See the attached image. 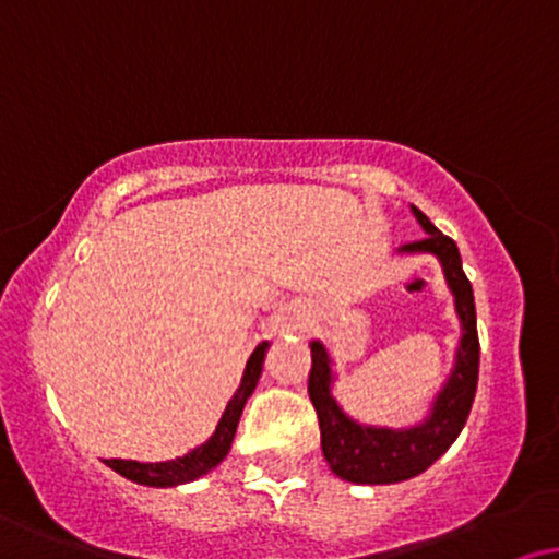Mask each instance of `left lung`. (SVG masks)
Returning <instances> with one entry per match:
<instances>
[{
	"mask_svg": "<svg viewBox=\"0 0 559 559\" xmlns=\"http://www.w3.org/2000/svg\"><path fill=\"white\" fill-rule=\"evenodd\" d=\"M415 221L426 230V239L404 243L400 254H433L439 260L444 281L454 297V312L460 320V344L454 352V365L444 386L436 391L431 409L420 423L407 428L365 426L355 420L333 396V357L325 344L310 342V400L318 409L320 447L325 463L338 478L349 484H400L428 471L463 431L471 415L473 396L478 386V331L473 286L463 271L460 249L449 236L413 207Z\"/></svg>",
	"mask_w": 559,
	"mask_h": 559,
	"instance_id": "left-lung-1",
	"label": "left lung"
}]
</instances>
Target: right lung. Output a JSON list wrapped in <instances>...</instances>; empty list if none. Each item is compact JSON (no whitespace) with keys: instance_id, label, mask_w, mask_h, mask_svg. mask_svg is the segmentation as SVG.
<instances>
[{"instance_id":"right-lung-1","label":"right lung","mask_w":559,"mask_h":559,"mask_svg":"<svg viewBox=\"0 0 559 559\" xmlns=\"http://www.w3.org/2000/svg\"><path fill=\"white\" fill-rule=\"evenodd\" d=\"M267 342L258 344V349L249 355L247 368H243L241 383L236 389V394L230 396L226 409H223V418L217 420L215 433L210 436L204 444H199L197 449H191L189 454L176 460H165V463H136V460H105L107 467H112L115 473L133 480V484L141 486H157V489H168V486H181V484H191V480L207 476L213 467H217L226 460V454L230 452V444H234L236 436V426H239L241 409L247 404L249 396H252L254 386H258L260 376H262V365H265V355H267Z\"/></svg>"}]
</instances>
